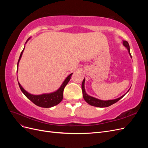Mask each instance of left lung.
<instances>
[{
  "instance_id": "8db88e82",
  "label": "left lung",
  "mask_w": 148,
  "mask_h": 148,
  "mask_svg": "<svg viewBox=\"0 0 148 148\" xmlns=\"http://www.w3.org/2000/svg\"><path fill=\"white\" fill-rule=\"evenodd\" d=\"M123 45L127 48L128 51V52L130 53V56L132 57V56L130 54V46H129V44H128V42L126 41H123ZM84 82H85V79L84 78L83 81L82 82V84L83 98H84V99L85 100V101H86V102H88V104H90L91 106H95V107H109V106H110L111 105H112L113 104H114V103L119 101L120 99H122V98L125 96V95H124L123 96H121L120 97L117 98V99H114V100H109V101L99 100V99H96V98L91 97V96L87 95V94L86 93V92H85V89H84Z\"/></svg>"
}]
</instances>
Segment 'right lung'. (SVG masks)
I'll use <instances>...</instances> for the list:
<instances>
[{"instance_id": "1", "label": "right lung", "mask_w": 148, "mask_h": 148, "mask_svg": "<svg viewBox=\"0 0 148 148\" xmlns=\"http://www.w3.org/2000/svg\"><path fill=\"white\" fill-rule=\"evenodd\" d=\"M23 50H24V49H23ZM23 50L22 51V52H21V54L19 57L18 62L17 65H18L19 61L21 57ZM71 75H72V73H71L70 75H69L68 77H66V78L65 79L64 83H62L60 88L58 89L57 91H56V92H53L52 93H50V94H44V95H31V94L28 93V92H26L25 89L22 88L21 84L19 83H18V84H19V86H20L21 91L23 92V93L26 96V97L28 98V99L31 102H33L34 104H36L38 106L41 107L49 108V107H51L57 105L62 101V99H63L64 89L66 85L67 84V83H68L70 81Z\"/></svg>"}]
</instances>
